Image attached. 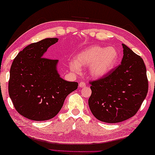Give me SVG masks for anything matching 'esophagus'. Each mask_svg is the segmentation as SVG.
<instances>
[{"label":"esophagus","mask_w":155,"mask_h":155,"mask_svg":"<svg viewBox=\"0 0 155 155\" xmlns=\"http://www.w3.org/2000/svg\"><path fill=\"white\" fill-rule=\"evenodd\" d=\"M79 87H81V88L85 87H86V84H85V82H80V84H79Z\"/></svg>","instance_id":"esophagus-1"}]
</instances>
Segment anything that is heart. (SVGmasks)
<instances>
[{"instance_id": "b5f03b06", "label": "heart", "mask_w": 155, "mask_h": 155, "mask_svg": "<svg viewBox=\"0 0 155 155\" xmlns=\"http://www.w3.org/2000/svg\"><path fill=\"white\" fill-rule=\"evenodd\" d=\"M119 54L114 47L93 46L82 50L75 56V61H71V70L79 73L80 67H90L89 74L95 79L108 75L117 62Z\"/></svg>"}]
</instances>
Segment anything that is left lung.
I'll use <instances>...</instances> for the list:
<instances>
[{"label":"left lung","mask_w":155,"mask_h":155,"mask_svg":"<svg viewBox=\"0 0 155 155\" xmlns=\"http://www.w3.org/2000/svg\"><path fill=\"white\" fill-rule=\"evenodd\" d=\"M121 64L100 80L91 82L88 106L98 120L118 123L137 112L148 93L146 68L142 58L122 44Z\"/></svg>","instance_id":"1"}]
</instances>
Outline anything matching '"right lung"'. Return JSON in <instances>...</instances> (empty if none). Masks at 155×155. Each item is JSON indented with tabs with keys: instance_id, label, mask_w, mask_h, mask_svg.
Segmentation results:
<instances>
[{
	"instance_id": "obj_1",
	"label": "right lung",
	"mask_w": 155,
	"mask_h": 155,
	"mask_svg": "<svg viewBox=\"0 0 155 155\" xmlns=\"http://www.w3.org/2000/svg\"><path fill=\"white\" fill-rule=\"evenodd\" d=\"M57 38H45L28 45L12 62L9 94L16 110L29 120L45 121L59 113L67 96L78 83L62 79L58 60L44 58Z\"/></svg>"
}]
</instances>
